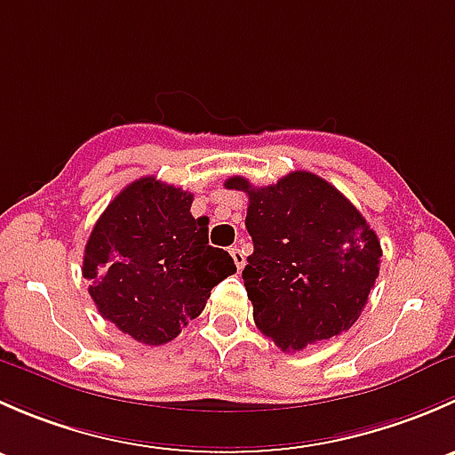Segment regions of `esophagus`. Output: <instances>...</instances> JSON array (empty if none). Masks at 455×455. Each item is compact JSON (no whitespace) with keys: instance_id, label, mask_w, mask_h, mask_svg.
Listing matches in <instances>:
<instances>
[{"instance_id":"obj_1","label":"esophagus","mask_w":455,"mask_h":455,"mask_svg":"<svg viewBox=\"0 0 455 455\" xmlns=\"http://www.w3.org/2000/svg\"><path fill=\"white\" fill-rule=\"evenodd\" d=\"M228 253H231L233 261H235V268H237V270H242V268H244V264H246L244 251H240V249H237V246H233V249L228 251Z\"/></svg>"}]
</instances>
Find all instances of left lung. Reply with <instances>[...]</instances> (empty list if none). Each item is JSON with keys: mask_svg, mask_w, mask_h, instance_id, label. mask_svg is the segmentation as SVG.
Listing matches in <instances>:
<instances>
[{"mask_svg": "<svg viewBox=\"0 0 455 455\" xmlns=\"http://www.w3.org/2000/svg\"><path fill=\"white\" fill-rule=\"evenodd\" d=\"M224 187L249 196L253 255L242 279L257 328L283 352L350 330L383 255L359 209L310 172H292L268 187L233 176Z\"/></svg>", "mask_w": 455, "mask_h": 455, "instance_id": "1", "label": "left lung"}]
</instances>
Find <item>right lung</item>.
Returning <instances> with one entry per match:
<instances>
[{
	"instance_id": "obj_1",
	"label": "right lung",
	"mask_w": 455,
	"mask_h": 455,
	"mask_svg": "<svg viewBox=\"0 0 455 455\" xmlns=\"http://www.w3.org/2000/svg\"><path fill=\"white\" fill-rule=\"evenodd\" d=\"M194 194L145 176L108 204L85 244L84 277L103 319L145 346L176 339L204 310L213 286L235 273L209 246Z\"/></svg>"
}]
</instances>
